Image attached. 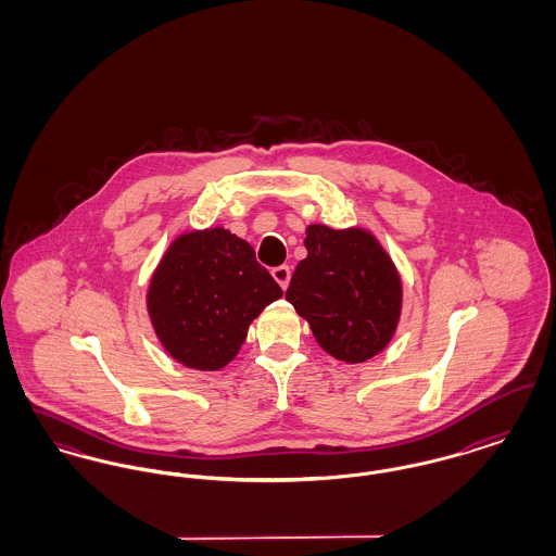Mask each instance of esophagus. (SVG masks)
Listing matches in <instances>:
<instances>
[{"label":"esophagus","mask_w":556,"mask_h":556,"mask_svg":"<svg viewBox=\"0 0 556 556\" xmlns=\"http://www.w3.org/2000/svg\"><path fill=\"white\" fill-rule=\"evenodd\" d=\"M270 273H273V279H275V281H277L281 288H283V290H288V286H290L291 279L290 266H275Z\"/></svg>","instance_id":"1"}]
</instances>
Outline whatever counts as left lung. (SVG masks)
<instances>
[{
	"mask_svg": "<svg viewBox=\"0 0 556 556\" xmlns=\"http://www.w3.org/2000/svg\"><path fill=\"white\" fill-rule=\"evenodd\" d=\"M288 302L308 320L318 345L338 361L365 363L396 333L402 281L377 238L358 227L308 225Z\"/></svg>",
	"mask_w": 556,
	"mask_h": 556,
	"instance_id": "1",
	"label": "left lung"
}]
</instances>
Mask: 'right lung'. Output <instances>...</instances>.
<instances>
[{"mask_svg":"<svg viewBox=\"0 0 556 556\" xmlns=\"http://www.w3.org/2000/svg\"><path fill=\"white\" fill-rule=\"evenodd\" d=\"M281 295L245 239L212 227L168 245L150 279L148 315L177 363L218 370L238 356L250 323Z\"/></svg>","mask_w":556,"mask_h":556,"instance_id":"right-lung-1","label":"right lung"}]
</instances>
